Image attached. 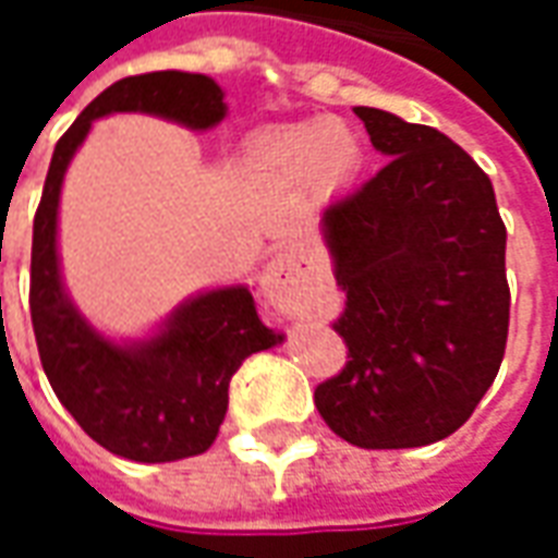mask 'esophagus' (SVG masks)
Masks as SVG:
<instances>
[{
    "label": "esophagus",
    "mask_w": 558,
    "mask_h": 558,
    "mask_svg": "<svg viewBox=\"0 0 558 558\" xmlns=\"http://www.w3.org/2000/svg\"><path fill=\"white\" fill-rule=\"evenodd\" d=\"M311 283H314V266L304 256L278 254L263 271L259 290L268 302L287 316H304L311 311Z\"/></svg>",
    "instance_id": "1"
}]
</instances>
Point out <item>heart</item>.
<instances>
[{"label":"heart","instance_id":"heart-1","mask_svg":"<svg viewBox=\"0 0 558 558\" xmlns=\"http://www.w3.org/2000/svg\"><path fill=\"white\" fill-rule=\"evenodd\" d=\"M251 163L266 182L283 187L311 184L316 194L331 196L350 187L362 172L364 146L347 122L311 119L256 140Z\"/></svg>","mask_w":558,"mask_h":558}]
</instances>
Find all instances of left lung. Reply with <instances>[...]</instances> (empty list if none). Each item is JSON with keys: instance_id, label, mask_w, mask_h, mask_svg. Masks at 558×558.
I'll return each mask as SVG.
<instances>
[{"instance_id": "left-lung-1", "label": "left lung", "mask_w": 558, "mask_h": 558, "mask_svg": "<svg viewBox=\"0 0 558 558\" xmlns=\"http://www.w3.org/2000/svg\"><path fill=\"white\" fill-rule=\"evenodd\" d=\"M388 163L323 211L350 362L316 410L359 448H418L466 424L499 374L505 223L475 160L436 128L355 107Z\"/></svg>"}]
</instances>
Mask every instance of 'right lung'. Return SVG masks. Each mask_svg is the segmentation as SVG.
I'll list each match as a JSON object with an SVG mask.
<instances>
[{
    "instance_id": "add662e5",
    "label": "right lung",
    "mask_w": 558,
    "mask_h": 558,
    "mask_svg": "<svg viewBox=\"0 0 558 558\" xmlns=\"http://www.w3.org/2000/svg\"><path fill=\"white\" fill-rule=\"evenodd\" d=\"M110 113H148L208 131L227 116V104L206 74L155 71L113 83L56 143L32 227V328L56 398L107 451L170 463L211 448L232 374L247 355L278 347L283 335L259 323L244 283L196 292L140 340H110L80 314L59 266V196L92 122Z\"/></svg>"
}]
</instances>
